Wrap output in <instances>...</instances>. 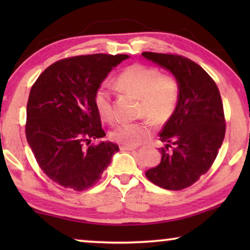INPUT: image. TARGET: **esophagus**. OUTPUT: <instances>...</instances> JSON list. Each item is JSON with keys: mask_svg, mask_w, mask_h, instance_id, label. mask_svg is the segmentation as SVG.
I'll use <instances>...</instances> for the list:
<instances>
[{"mask_svg": "<svg viewBox=\"0 0 250 250\" xmlns=\"http://www.w3.org/2000/svg\"><path fill=\"white\" fill-rule=\"evenodd\" d=\"M121 150H124V151H133V150H134V148H133V146H121Z\"/></svg>", "mask_w": 250, "mask_h": 250, "instance_id": "obj_1", "label": "esophagus"}]
</instances>
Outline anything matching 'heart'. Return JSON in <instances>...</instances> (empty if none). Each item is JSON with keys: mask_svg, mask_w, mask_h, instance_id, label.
I'll return each instance as SVG.
<instances>
[{"mask_svg": "<svg viewBox=\"0 0 250 250\" xmlns=\"http://www.w3.org/2000/svg\"><path fill=\"white\" fill-rule=\"evenodd\" d=\"M116 86L140 97L139 115L146 117L155 126L169 121L180 100V84L173 75L160 74L155 67L133 63L117 75ZM94 107L105 122L115 118L111 95L105 87H99L93 97ZM111 139L123 146H136L149 138V122L124 123L111 132Z\"/></svg>", "mask_w": 250, "mask_h": 250, "instance_id": "b5f03b06", "label": "heart"}]
</instances>
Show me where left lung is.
I'll list each match as a JSON object with an SVG mask.
<instances>
[{
    "label": "left lung",
    "instance_id": "left-lung-1",
    "mask_svg": "<svg viewBox=\"0 0 250 250\" xmlns=\"http://www.w3.org/2000/svg\"><path fill=\"white\" fill-rule=\"evenodd\" d=\"M142 56L168 69L180 84L176 110L159 133L165 146L162 162L148 169L150 182L167 190L189 188L213 165L225 136L220 91L213 78L194 61L172 53Z\"/></svg>",
    "mask_w": 250,
    "mask_h": 250
}]
</instances>
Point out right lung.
I'll return each instance as SVG.
<instances>
[{
  "label": "right lung",
  "instance_id": "obj_1",
  "mask_svg": "<svg viewBox=\"0 0 250 250\" xmlns=\"http://www.w3.org/2000/svg\"><path fill=\"white\" fill-rule=\"evenodd\" d=\"M127 54H86L51 64L30 88L27 142L45 175L63 188L83 191L101 179L119 148L105 136L93 97L101 82Z\"/></svg>",
  "mask_w": 250,
  "mask_h": 250
}]
</instances>
